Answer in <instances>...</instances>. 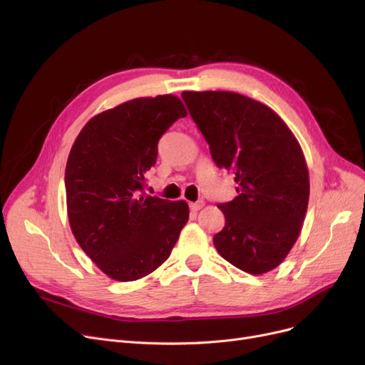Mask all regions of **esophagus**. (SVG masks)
Instances as JSON below:
<instances>
[{"label":"esophagus","instance_id":"1","mask_svg":"<svg viewBox=\"0 0 365 365\" xmlns=\"http://www.w3.org/2000/svg\"><path fill=\"white\" fill-rule=\"evenodd\" d=\"M204 207V201H197V202H191L189 204V209H191L192 212H198Z\"/></svg>","mask_w":365,"mask_h":365}]
</instances>
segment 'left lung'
Masks as SVG:
<instances>
[{"mask_svg":"<svg viewBox=\"0 0 365 365\" xmlns=\"http://www.w3.org/2000/svg\"><path fill=\"white\" fill-rule=\"evenodd\" d=\"M215 164L234 176L237 195L219 204V255L249 274L273 270L303 228L309 170L298 140L268 106L227 91L182 92Z\"/></svg>","mask_w":365,"mask_h":365,"instance_id":"obj_1","label":"left lung"}]
</instances>
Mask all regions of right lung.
<instances>
[{
    "instance_id": "obj_1",
    "label": "right lung",
    "mask_w": 365,
    "mask_h": 365,
    "mask_svg": "<svg viewBox=\"0 0 365 365\" xmlns=\"http://www.w3.org/2000/svg\"><path fill=\"white\" fill-rule=\"evenodd\" d=\"M187 115L176 95L135 98L93 116L66 168L74 239L110 279L133 282L167 261L189 217L187 204L143 192L158 141Z\"/></svg>"
}]
</instances>
